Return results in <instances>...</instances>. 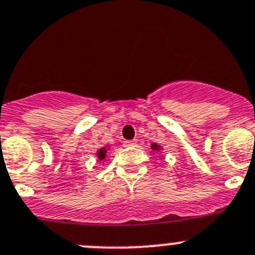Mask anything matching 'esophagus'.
<instances>
[{
    "label": "esophagus",
    "instance_id": "1",
    "mask_svg": "<svg viewBox=\"0 0 255 255\" xmlns=\"http://www.w3.org/2000/svg\"><path fill=\"white\" fill-rule=\"evenodd\" d=\"M137 145V141L136 140H128L124 142V146H127V147H130V146H136Z\"/></svg>",
    "mask_w": 255,
    "mask_h": 255
}]
</instances>
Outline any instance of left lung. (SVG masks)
I'll return each mask as SVG.
<instances>
[{
    "label": "left lung",
    "instance_id": "left-lung-1",
    "mask_svg": "<svg viewBox=\"0 0 255 255\" xmlns=\"http://www.w3.org/2000/svg\"><path fill=\"white\" fill-rule=\"evenodd\" d=\"M151 148H152L153 151H160V150H162V147H161V146H158L157 143H151Z\"/></svg>",
    "mask_w": 255,
    "mask_h": 255
}]
</instances>
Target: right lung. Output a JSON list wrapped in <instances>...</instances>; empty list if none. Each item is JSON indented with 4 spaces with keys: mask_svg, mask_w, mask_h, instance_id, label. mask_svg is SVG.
<instances>
[{
    "mask_svg": "<svg viewBox=\"0 0 255 255\" xmlns=\"http://www.w3.org/2000/svg\"><path fill=\"white\" fill-rule=\"evenodd\" d=\"M97 156L99 160H104L105 156H107V147H102L100 150L97 151Z\"/></svg>",
    "mask_w": 255,
    "mask_h": 255,
    "instance_id": "1",
    "label": "right lung"
}]
</instances>
